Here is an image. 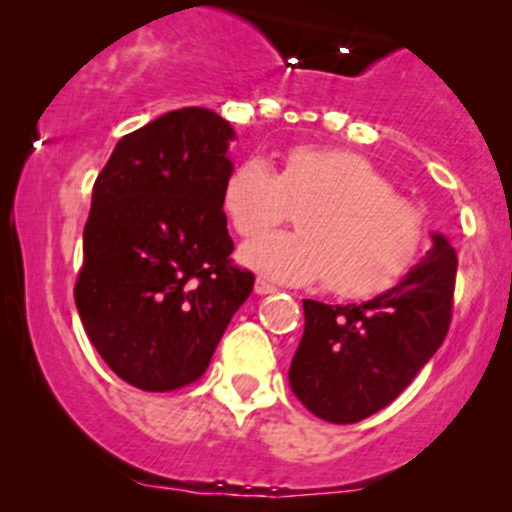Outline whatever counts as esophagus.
Wrapping results in <instances>:
<instances>
[{
	"label": "esophagus",
	"mask_w": 512,
	"mask_h": 512,
	"mask_svg": "<svg viewBox=\"0 0 512 512\" xmlns=\"http://www.w3.org/2000/svg\"><path fill=\"white\" fill-rule=\"evenodd\" d=\"M272 291H274V284H269L267 279H257L255 281V293H260V296H262V293H272Z\"/></svg>",
	"instance_id": "1"
}]
</instances>
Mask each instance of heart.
Masks as SVG:
<instances>
[{"instance_id": "1", "label": "heart", "mask_w": 512, "mask_h": 512, "mask_svg": "<svg viewBox=\"0 0 512 512\" xmlns=\"http://www.w3.org/2000/svg\"><path fill=\"white\" fill-rule=\"evenodd\" d=\"M221 204L243 238L262 236L301 209V233L255 240L243 260L291 284L327 279L342 298L390 289L424 245L421 211L395 195L373 161L337 146H293L279 175L264 158H245L223 182Z\"/></svg>"}]
</instances>
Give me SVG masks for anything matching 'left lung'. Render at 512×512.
I'll use <instances>...</instances> for the list:
<instances>
[{
    "label": "left lung",
    "instance_id": "8db88e82",
    "mask_svg": "<svg viewBox=\"0 0 512 512\" xmlns=\"http://www.w3.org/2000/svg\"><path fill=\"white\" fill-rule=\"evenodd\" d=\"M457 257L443 236L395 289L368 303L303 301L293 395L330 424H356L395 399L438 351L452 320Z\"/></svg>",
    "mask_w": 512,
    "mask_h": 512
}]
</instances>
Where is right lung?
<instances>
[{"label": "right lung", "mask_w": 512, "mask_h": 512, "mask_svg": "<svg viewBox=\"0 0 512 512\" xmlns=\"http://www.w3.org/2000/svg\"><path fill=\"white\" fill-rule=\"evenodd\" d=\"M233 137L207 108L173 110L125 134L93 185L76 310L110 370L144 392L202 378L255 286L231 260L221 204Z\"/></svg>", "instance_id": "1"}]
</instances>
